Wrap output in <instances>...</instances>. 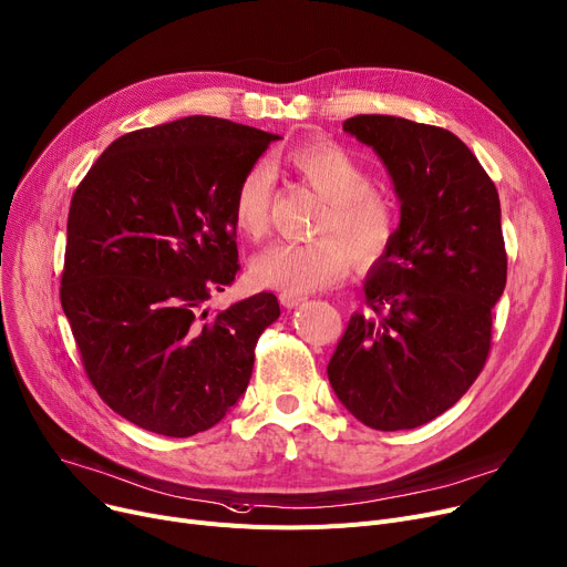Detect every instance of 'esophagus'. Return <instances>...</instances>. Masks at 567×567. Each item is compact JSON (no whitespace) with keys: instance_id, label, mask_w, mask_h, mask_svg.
Instances as JSON below:
<instances>
[{"instance_id":"esophagus-1","label":"esophagus","mask_w":567,"mask_h":567,"mask_svg":"<svg viewBox=\"0 0 567 567\" xmlns=\"http://www.w3.org/2000/svg\"><path fill=\"white\" fill-rule=\"evenodd\" d=\"M280 303L285 308H298L300 303H306L303 296H293V293H280Z\"/></svg>"}]
</instances>
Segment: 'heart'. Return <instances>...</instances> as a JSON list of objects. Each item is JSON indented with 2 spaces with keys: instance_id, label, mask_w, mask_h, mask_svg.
<instances>
[{
  "instance_id": "1",
  "label": "heart",
  "mask_w": 567,
  "mask_h": 567,
  "mask_svg": "<svg viewBox=\"0 0 567 567\" xmlns=\"http://www.w3.org/2000/svg\"><path fill=\"white\" fill-rule=\"evenodd\" d=\"M287 168L326 200L315 241H276L250 259L255 285L306 296L342 282L360 264L379 261L394 241L396 212L373 192V175L344 145L315 141L285 155ZM274 173L267 164L244 171L233 196V220L246 237L267 233Z\"/></svg>"
}]
</instances>
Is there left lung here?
Masks as SVG:
<instances>
[{
  "instance_id": "obj_1",
  "label": "left lung",
  "mask_w": 567,
  "mask_h": 567,
  "mask_svg": "<svg viewBox=\"0 0 567 567\" xmlns=\"http://www.w3.org/2000/svg\"><path fill=\"white\" fill-rule=\"evenodd\" d=\"M344 132L388 168L401 220L362 282L355 312L328 362V381L358 422L417 429L476 381L506 287L499 194L449 130L396 116L349 118Z\"/></svg>"
}]
</instances>
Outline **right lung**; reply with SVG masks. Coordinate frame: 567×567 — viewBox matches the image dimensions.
I'll use <instances>...</instances> for the list:
<instances>
[{"mask_svg": "<svg viewBox=\"0 0 567 567\" xmlns=\"http://www.w3.org/2000/svg\"><path fill=\"white\" fill-rule=\"evenodd\" d=\"M278 138L212 116L136 130L72 196L61 306L102 401L145 431H207L248 388L278 298L205 303L239 271L235 186Z\"/></svg>", "mask_w": 567, "mask_h": 567, "instance_id": "right-lung-1", "label": "right lung"}]
</instances>
